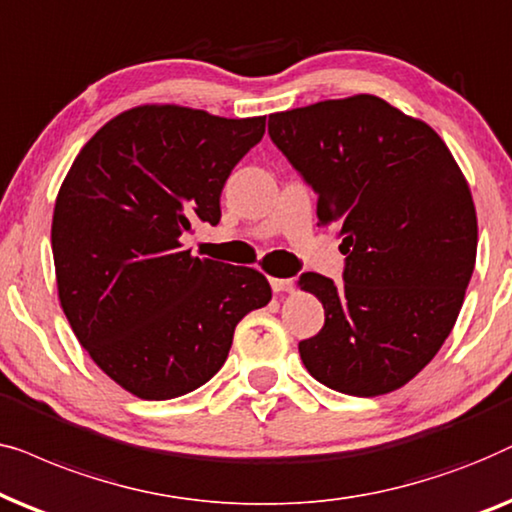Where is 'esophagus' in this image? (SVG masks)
Returning <instances> with one entry per match:
<instances>
[{"label":"esophagus","mask_w":512,"mask_h":512,"mask_svg":"<svg viewBox=\"0 0 512 512\" xmlns=\"http://www.w3.org/2000/svg\"><path fill=\"white\" fill-rule=\"evenodd\" d=\"M269 283L274 292H288V290H292V285H295L290 278H269Z\"/></svg>","instance_id":"esophagus-1"}]
</instances>
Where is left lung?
<instances>
[{"instance_id":"1","label":"left lung","mask_w":512,"mask_h":512,"mask_svg":"<svg viewBox=\"0 0 512 512\" xmlns=\"http://www.w3.org/2000/svg\"><path fill=\"white\" fill-rule=\"evenodd\" d=\"M269 135L337 227L344 283L304 274L325 325L299 342L313 379L374 398L431 363L459 318L478 252V215L449 147L377 95L269 114Z\"/></svg>"}]
</instances>
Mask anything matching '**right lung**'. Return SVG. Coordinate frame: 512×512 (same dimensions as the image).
I'll return each instance as SVG.
<instances>
[{"label":"right lung","mask_w":512,"mask_h":512,"mask_svg":"<svg viewBox=\"0 0 512 512\" xmlns=\"http://www.w3.org/2000/svg\"><path fill=\"white\" fill-rule=\"evenodd\" d=\"M264 119L140 105L81 147L51 224L58 299L93 363L142 400L206 384L269 281L185 250L196 220L220 222L227 177L264 135Z\"/></svg>","instance_id":"1"}]
</instances>
